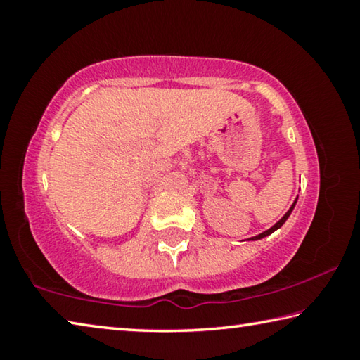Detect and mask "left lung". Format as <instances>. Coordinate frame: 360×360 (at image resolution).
Wrapping results in <instances>:
<instances>
[{
    "label": "left lung",
    "instance_id": "1",
    "mask_svg": "<svg viewBox=\"0 0 360 360\" xmlns=\"http://www.w3.org/2000/svg\"><path fill=\"white\" fill-rule=\"evenodd\" d=\"M295 203L297 202H294V205H292L290 206V210L288 211V212H285V214L281 217V219H279V221L275 224V225H273V227L271 229H268L266 231H264V233H260V235H257V236H252V238L251 240H260V238H264V236H268V235H271L273 233V231H275V230H278L279 227H281V225L285 222V221H288V217L290 216V212H292V210H294V206H295Z\"/></svg>",
    "mask_w": 360,
    "mask_h": 360
}]
</instances>
